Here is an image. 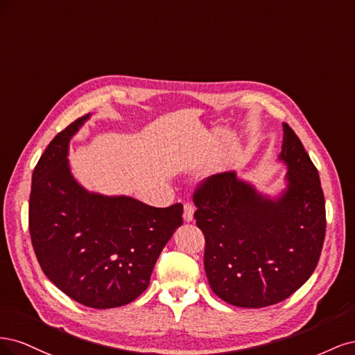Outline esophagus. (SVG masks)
<instances>
[{"instance_id":"34e87169","label":"esophagus","mask_w":355,"mask_h":355,"mask_svg":"<svg viewBox=\"0 0 355 355\" xmlns=\"http://www.w3.org/2000/svg\"><path fill=\"white\" fill-rule=\"evenodd\" d=\"M184 219L185 222H191L194 219V206L191 202L184 204Z\"/></svg>"}]
</instances>
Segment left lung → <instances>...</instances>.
<instances>
[{
    "label": "left lung",
    "mask_w": 355,
    "mask_h": 355,
    "mask_svg": "<svg viewBox=\"0 0 355 355\" xmlns=\"http://www.w3.org/2000/svg\"><path fill=\"white\" fill-rule=\"evenodd\" d=\"M280 158L288 187L272 201L234 171L201 180L194 218L202 231L204 270L214 292L241 308L282 302L318 263L326 235V204L317 167L288 124Z\"/></svg>",
    "instance_id": "1"
}]
</instances>
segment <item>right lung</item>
<instances>
[{
    "instance_id": "1",
    "label": "right lung",
    "mask_w": 355,
    "mask_h": 355,
    "mask_svg": "<svg viewBox=\"0 0 355 355\" xmlns=\"http://www.w3.org/2000/svg\"><path fill=\"white\" fill-rule=\"evenodd\" d=\"M89 114L49 144L32 173L29 234L42 272L78 304L106 309L141 296L154 265L180 227L184 206H148L90 194L73 180L68 144Z\"/></svg>"
}]
</instances>
